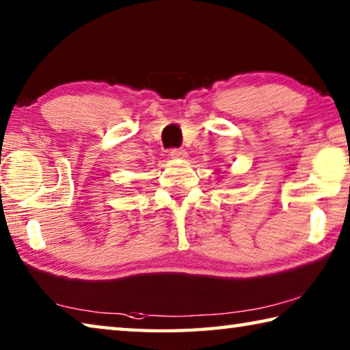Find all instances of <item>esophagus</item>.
Listing matches in <instances>:
<instances>
[{
	"label": "esophagus",
	"mask_w": 350,
	"mask_h": 350,
	"mask_svg": "<svg viewBox=\"0 0 350 350\" xmlns=\"http://www.w3.org/2000/svg\"><path fill=\"white\" fill-rule=\"evenodd\" d=\"M170 156L171 159H187L188 154L185 150H180V148H173V150L170 151Z\"/></svg>",
	"instance_id": "34e87169"
}]
</instances>
